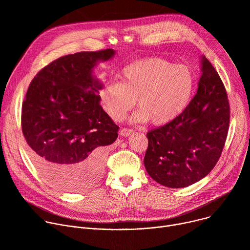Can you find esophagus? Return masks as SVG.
<instances>
[{
  "instance_id": "obj_1",
  "label": "esophagus",
  "mask_w": 250,
  "mask_h": 250,
  "mask_svg": "<svg viewBox=\"0 0 250 250\" xmlns=\"http://www.w3.org/2000/svg\"><path fill=\"white\" fill-rule=\"evenodd\" d=\"M132 132H133V130H132V129H128V128H123V129H121V131H120V134H121L122 136H124V137H126V136L130 135Z\"/></svg>"
}]
</instances>
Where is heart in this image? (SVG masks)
<instances>
[{"label":"heart","mask_w":250,"mask_h":250,"mask_svg":"<svg viewBox=\"0 0 250 250\" xmlns=\"http://www.w3.org/2000/svg\"><path fill=\"white\" fill-rule=\"evenodd\" d=\"M120 82L105 83L99 91L102 105L116 122L122 121L137 100L134 123L164 125L187 108L195 89V77L186 65L150 57L125 66Z\"/></svg>","instance_id":"b5f03b06"}]
</instances>
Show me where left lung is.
Returning <instances> with one entry per match:
<instances>
[{"label":"left lung","mask_w":250,"mask_h":250,"mask_svg":"<svg viewBox=\"0 0 250 250\" xmlns=\"http://www.w3.org/2000/svg\"><path fill=\"white\" fill-rule=\"evenodd\" d=\"M229 125L225 86L216 69L202 56L198 90L185 111L146 134L147 173L157 183L175 189L202 180L222 154Z\"/></svg>","instance_id":"1"}]
</instances>
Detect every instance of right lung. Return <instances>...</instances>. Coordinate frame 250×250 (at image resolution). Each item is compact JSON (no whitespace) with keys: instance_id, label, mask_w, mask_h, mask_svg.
Wrapping results in <instances>:
<instances>
[{"instance_id":"1","label":"right lung","mask_w":250,"mask_h":250,"mask_svg":"<svg viewBox=\"0 0 250 250\" xmlns=\"http://www.w3.org/2000/svg\"><path fill=\"white\" fill-rule=\"evenodd\" d=\"M114 49L62 56L31 81L22 103L21 128L31 161L53 186L67 192L93 185L118 138L119 126L101 105L104 86L93 74Z\"/></svg>"}]
</instances>
